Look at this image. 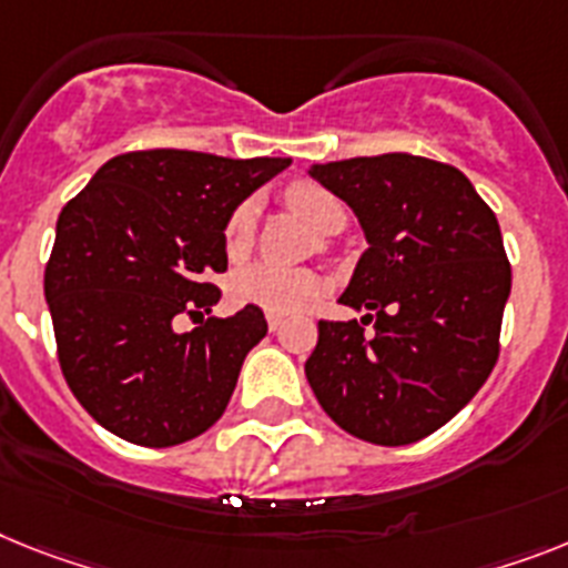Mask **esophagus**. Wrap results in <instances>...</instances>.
<instances>
[{"label": "esophagus", "instance_id": "34e87169", "mask_svg": "<svg viewBox=\"0 0 568 568\" xmlns=\"http://www.w3.org/2000/svg\"><path fill=\"white\" fill-rule=\"evenodd\" d=\"M283 326V317H280V314H268V328L271 332H276V328Z\"/></svg>", "mask_w": 568, "mask_h": 568}]
</instances>
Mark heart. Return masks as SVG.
<instances>
[{"label":"heart","mask_w":568,"mask_h":568,"mask_svg":"<svg viewBox=\"0 0 568 568\" xmlns=\"http://www.w3.org/2000/svg\"><path fill=\"white\" fill-rule=\"evenodd\" d=\"M285 202L292 204V211L303 216L314 231L337 233L346 222V211L337 202V195L328 193L326 187L314 181H297L285 193ZM256 225V204L242 202L233 207L225 222V251L236 260L251 247ZM323 288V280L312 268H285L274 262H251L242 265L227 280V292L233 303L242 306L265 308L271 314H292L297 308L308 306Z\"/></svg>","instance_id":"1"}]
</instances>
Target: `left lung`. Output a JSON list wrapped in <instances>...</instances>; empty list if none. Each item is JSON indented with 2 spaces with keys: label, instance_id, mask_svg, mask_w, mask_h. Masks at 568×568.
I'll return each mask as SVG.
<instances>
[{
  "label": "left lung",
  "instance_id": "obj_1",
  "mask_svg": "<svg viewBox=\"0 0 568 568\" xmlns=\"http://www.w3.org/2000/svg\"><path fill=\"white\" fill-rule=\"evenodd\" d=\"M355 211L366 251L343 306L321 321L306 378L326 416L373 445H413L479 393L499 355L511 265L499 222L465 173L387 152L308 170ZM374 323L373 336L364 325Z\"/></svg>",
  "mask_w": 568,
  "mask_h": 568
}]
</instances>
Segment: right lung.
<instances>
[{"label":"right lung","instance_id":"1","mask_svg":"<svg viewBox=\"0 0 568 568\" xmlns=\"http://www.w3.org/2000/svg\"><path fill=\"white\" fill-rule=\"evenodd\" d=\"M292 159L141 150L100 166L57 219L45 300L74 398L132 445L202 436L231 402L242 361L265 337L256 306L207 317L227 271L225 222ZM181 313L200 326L175 333Z\"/></svg>","mask_w":568,"mask_h":568}]
</instances>
